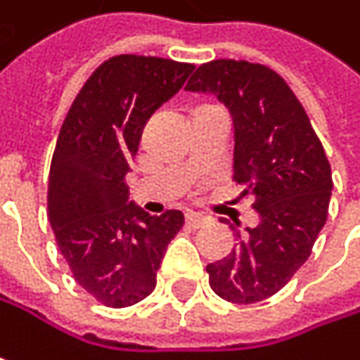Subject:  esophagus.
Masks as SVG:
<instances>
[{
  "instance_id": "34e87169",
  "label": "esophagus",
  "mask_w": 360,
  "mask_h": 360,
  "mask_svg": "<svg viewBox=\"0 0 360 360\" xmlns=\"http://www.w3.org/2000/svg\"><path fill=\"white\" fill-rule=\"evenodd\" d=\"M185 221H187V225L189 227H193V229H200V227H204V225H208L210 223V217H206V214H202V212H185Z\"/></svg>"
}]
</instances>
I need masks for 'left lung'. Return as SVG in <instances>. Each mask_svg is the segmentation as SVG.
<instances>
[{"mask_svg":"<svg viewBox=\"0 0 360 360\" xmlns=\"http://www.w3.org/2000/svg\"><path fill=\"white\" fill-rule=\"evenodd\" d=\"M185 89L212 94L229 110L233 181L258 212L231 254L206 266L210 288L236 304L260 302L307 262L323 229L333 189L323 146L294 91L262 64L212 60Z\"/></svg>","mask_w":360,"mask_h":360,"instance_id":"1","label":"left lung"}]
</instances>
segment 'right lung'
Here are the masks:
<instances>
[{
    "mask_svg": "<svg viewBox=\"0 0 360 360\" xmlns=\"http://www.w3.org/2000/svg\"><path fill=\"white\" fill-rule=\"evenodd\" d=\"M191 64L114 56L83 85L51 158L47 217L77 283L112 309L137 304L156 288L181 210L148 214L124 185L150 116L187 81Z\"/></svg>",
    "mask_w": 360,
    "mask_h": 360,
    "instance_id": "add662e5",
    "label": "right lung"
}]
</instances>
